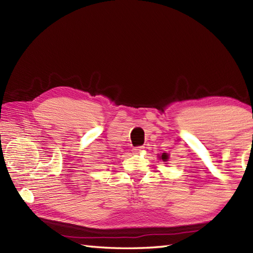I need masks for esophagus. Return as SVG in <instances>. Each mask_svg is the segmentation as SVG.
Here are the masks:
<instances>
[{"label":"esophagus","mask_w":253,"mask_h":253,"mask_svg":"<svg viewBox=\"0 0 253 253\" xmlns=\"http://www.w3.org/2000/svg\"><path fill=\"white\" fill-rule=\"evenodd\" d=\"M142 150H143V147H136V148H133V153L138 154V153H140Z\"/></svg>","instance_id":"34e87169"}]
</instances>
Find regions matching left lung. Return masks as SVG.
Segmentation results:
<instances>
[{
  "instance_id": "left-lung-1",
  "label": "left lung",
  "mask_w": 253,
  "mask_h": 253,
  "mask_svg": "<svg viewBox=\"0 0 253 253\" xmlns=\"http://www.w3.org/2000/svg\"><path fill=\"white\" fill-rule=\"evenodd\" d=\"M161 159H162L163 161H168V159H169L168 154H166V153H163V154H162V157H161Z\"/></svg>"
}]
</instances>
